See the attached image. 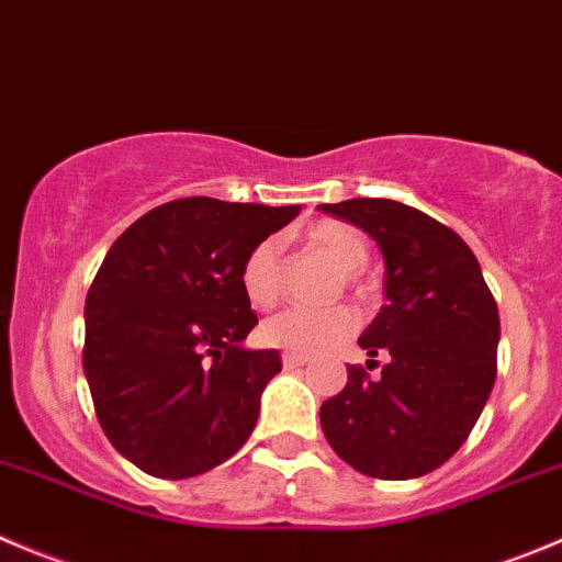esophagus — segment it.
Wrapping results in <instances>:
<instances>
[{"instance_id":"obj_1","label":"esophagus","mask_w":562,"mask_h":562,"mask_svg":"<svg viewBox=\"0 0 562 562\" xmlns=\"http://www.w3.org/2000/svg\"><path fill=\"white\" fill-rule=\"evenodd\" d=\"M302 364H307V357H302V353H282V368L285 370L302 368Z\"/></svg>"}]
</instances>
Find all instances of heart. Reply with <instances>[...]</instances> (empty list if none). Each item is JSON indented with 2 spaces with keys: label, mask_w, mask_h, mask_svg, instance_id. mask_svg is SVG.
<instances>
[{
  "label": "heart",
  "mask_w": 562,
  "mask_h": 562,
  "mask_svg": "<svg viewBox=\"0 0 562 562\" xmlns=\"http://www.w3.org/2000/svg\"><path fill=\"white\" fill-rule=\"evenodd\" d=\"M307 241L329 255L342 269V280L351 288L362 285L359 269L368 260V241L357 227L346 222L326 220L307 231ZM241 291L255 310H271L282 299L285 288V266H282V247L277 238H263L249 249L241 266ZM359 315L348 304H335L324 310L291 307L274 315L260 326V340L271 348H282L288 353H324L329 348L342 346L357 331Z\"/></svg>",
  "instance_id": "heart-1"
}]
</instances>
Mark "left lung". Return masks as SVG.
<instances>
[{
    "mask_svg": "<svg viewBox=\"0 0 562 562\" xmlns=\"http://www.w3.org/2000/svg\"><path fill=\"white\" fill-rule=\"evenodd\" d=\"M318 209L362 227L386 266V304L359 337L386 362L375 379L348 368L346 386L321 406L324 437L362 475L423 477L467 442L492 395L497 302L464 238L423 211L379 198Z\"/></svg>",
    "mask_w": 562,
    "mask_h": 562,
    "instance_id": "left-lung-1",
    "label": "left lung"
}]
</instances>
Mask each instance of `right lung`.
<instances>
[{"label":"right lung","mask_w":562,"mask_h":562,"mask_svg":"<svg viewBox=\"0 0 562 562\" xmlns=\"http://www.w3.org/2000/svg\"><path fill=\"white\" fill-rule=\"evenodd\" d=\"M299 211L172 200L103 258L87 291L81 364L106 439L148 475H203L252 434L282 364L274 348L241 346L258 315L238 277L249 249Z\"/></svg>","instance_id":"right-lung-1"}]
</instances>
